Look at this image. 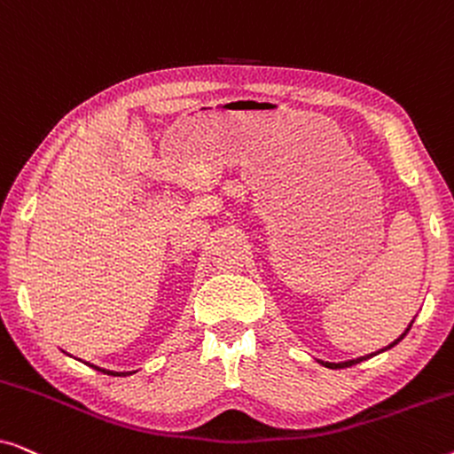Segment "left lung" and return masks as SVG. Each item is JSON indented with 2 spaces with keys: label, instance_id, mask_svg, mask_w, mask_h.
<instances>
[{
  "label": "left lung",
  "instance_id": "obj_1",
  "mask_svg": "<svg viewBox=\"0 0 454 454\" xmlns=\"http://www.w3.org/2000/svg\"><path fill=\"white\" fill-rule=\"evenodd\" d=\"M415 320V318H413ZM413 320L409 322V326L405 328V331H403L399 337H396L393 343L390 345H387L384 347V349H380V351H376V353H368V356H362V357H356V359H347V362H339V364H334V362H322V359H318V364L320 365H325V368H331V370H339V368H349V365H356V364H359V362H364V359H370V357H374V356H378V353H382V351H388V349H393L395 345H399L403 339H405V334L409 333V328H411V325H413Z\"/></svg>",
  "mask_w": 454,
  "mask_h": 454
}]
</instances>
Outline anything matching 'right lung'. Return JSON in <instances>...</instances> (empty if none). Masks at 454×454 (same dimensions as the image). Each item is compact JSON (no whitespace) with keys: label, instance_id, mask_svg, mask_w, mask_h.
Listing matches in <instances>:
<instances>
[{"label":"right lung","instance_id":"right-lung-1","mask_svg":"<svg viewBox=\"0 0 454 454\" xmlns=\"http://www.w3.org/2000/svg\"><path fill=\"white\" fill-rule=\"evenodd\" d=\"M84 364L90 365V368L98 370V372H103V374H109V376H132V374H136V372H114V370H105V368H98V365H92V364H89V362H84Z\"/></svg>","mask_w":454,"mask_h":454}]
</instances>
